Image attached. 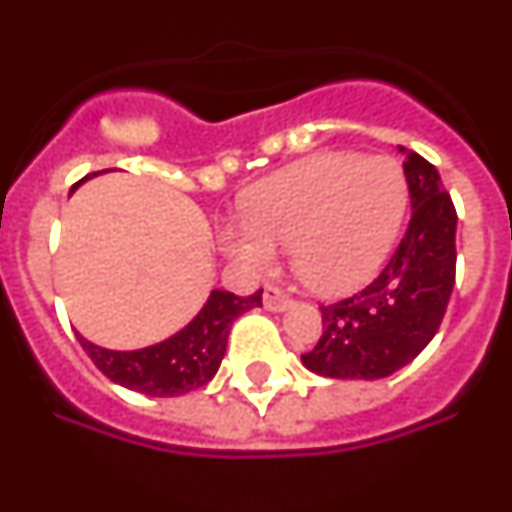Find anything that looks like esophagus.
I'll list each match as a JSON object with an SVG mask.
<instances>
[{
    "mask_svg": "<svg viewBox=\"0 0 512 512\" xmlns=\"http://www.w3.org/2000/svg\"><path fill=\"white\" fill-rule=\"evenodd\" d=\"M289 305H292V297H289L284 289L274 287V284H269V287L264 289V307H266V310L282 312V310H287Z\"/></svg>",
    "mask_w": 512,
    "mask_h": 512,
    "instance_id": "obj_1",
    "label": "esophagus"
}]
</instances>
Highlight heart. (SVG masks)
<instances>
[{
	"label": "heart",
	"mask_w": 512,
	"mask_h": 512,
	"mask_svg": "<svg viewBox=\"0 0 512 512\" xmlns=\"http://www.w3.org/2000/svg\"><path fill=\"white\" fill-rule=\"evenodd\" d=\"M405 169L392 156L318 153L248 189L243 225L225 251L264 269L292 248L297 277L320 295H346L382 269L408 212Z\"/></svg>",
	"instance_id": "obj_1"
}]
</instances>
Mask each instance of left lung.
<instances>
[{
	"instance_id": "1",
	"label": "left lung",
	"mask_w": 512,
	"mask_h": 512,
	"mask_svg": "<svg viewBox=\"0 0 512 512\" xmlns=\"http://www.w3.org/2000/svg\"><path fill=\"white\" fill-rule=\"evenodd\" d=\"M410 223L390 264L359 295L323 305V336L302 354L330 379H382L415 359L438 333L456 279V210L436 166L405 151Z\"/></svg>"
}]
</instances>
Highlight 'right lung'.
<instances>
[{
  "mask_svg": "<svg viewBox=\"0 0 512 512\" xmlns=\"http://www.w3.org/2000/svg\"><path fill=\"white\" fill-rule=\"evenodd\" d=\"M259 305L261 289L248 297L212 289L197 318L156 346L138 348V351H112L87 341L84 336L76 338L99 372L120 387L148 397H176L200 390L215 377L225 356L233 320Z\"/></svg>",
  "mask_w": 512,
  "mask_h": 512,
  "instance_id": "obj_1",
  "label": "right lung"
}]
</instances>
